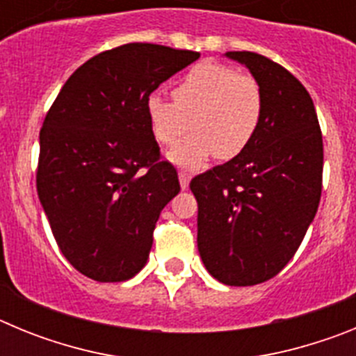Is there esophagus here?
<instances>
[{"label": "esophagus", "instance_id": "obj_1", "mask_svg": "<svg viewBox=\"0 0 356 356\" xmlns=\"http://www.w3.org/2000/svg\"><path fill=\"white\" fill-rule=\"evenodd\" d=\"M178 178H180V185H181V188H187L188 187V184H191V172L188 171H184V169H181L180 172H178Z\"/></svg>", "mask_w": 356, "mask_h": 356}]
</instances>
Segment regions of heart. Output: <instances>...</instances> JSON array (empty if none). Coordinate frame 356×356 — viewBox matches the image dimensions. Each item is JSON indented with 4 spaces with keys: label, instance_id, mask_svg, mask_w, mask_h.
<instances>
[{
    "label": "heart",
    "instance_id": "1",
    "mask_svg": "<svg viewBox=\"0 0 356 356\" xmlns=\"http://www.w3.org/2000/svg\"><path fill=\"white\" fill-rule=\"evenodd\" d=\"M168 102L147 97L146 112L153 137L172 146L191 128L194 134L171 151L180 165L197 168L210 156L232 160L259 134L264 118V90L253 74L219 62H200L172 89Z\"/></svg>",
    "mask_w": 356,
    "mask_h": 356
}]
</instances>
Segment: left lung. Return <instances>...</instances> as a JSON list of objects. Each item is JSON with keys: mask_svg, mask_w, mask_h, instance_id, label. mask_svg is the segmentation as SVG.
Segmentation results:
<instances>
[{"mask_svg": "<svg viewBox=\"0 0 356 356\" xmlns=\"http://www.w3.org/2000/svg\"><path fill=\"white\" fill-rule=\"evenodd\" d=\"M264 90L259 134L241 155L194 176L197 250L207 271L234 287L278 275L300 248L323 191V134L308 90L253 51H228Z\"/></svg>", "mask_w": 356, "mask_h": 356, "instance_id": "1", "label": "left lung"}]
</instances>
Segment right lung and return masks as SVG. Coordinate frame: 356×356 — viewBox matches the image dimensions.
Wrapping results in <instances>:
<instances>
[{"label": "right lung", "mask_w": 356, "mask_h": 356, "mask_svg": "<svg viewBox=\"0 0 356 356\" xmlns=\"http://www.w3.org/2000/svg\"><path fill=\"white\" fill-rule=\"evenodd\" d=\"M200 53L147 42L106 49L72 72L40 128L37 193L67 262L96 282L140 271L180 193L147 119V97Z\"/></svg>", "instance_id": "obj_1"}]
</instances>
